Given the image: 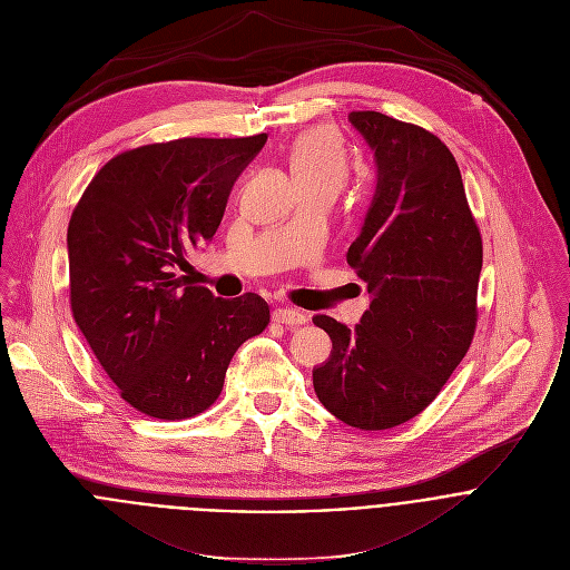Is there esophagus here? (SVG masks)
Here are the masks:
<instances>
[{"label": "esophagus", "instance_id": "obj_1", "mask_svg": "<svg viewBox=\"0 0 570 570\" xmlns=\"http://www.w3.org/2000/svg\"><path fill=\"white\" fill-rule=\"evenodd\" d=\"M274 321L285 323V325H301L307 321V316L294 307H278V309H274Z\"/></svg>", "mask_w": 570, "mask_h": 570}]
</instances>
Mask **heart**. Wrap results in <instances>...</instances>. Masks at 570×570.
<instances>
[{"label":"heart","mask_w":570,"mask_h":570,"mask_svg":"<svg viewBox=\"0 0 570 570\" xmlns=\"http://www.w3.org/2000/svg\"><path fill=\"white\" fill-rule=\"evenodd\" d=\"M289 168L298 186H325L338 190L348 177V159L341 141L327 130H309L289 150Z\"/></svg>","instance_id":"1"}]
</instances>
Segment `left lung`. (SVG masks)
Returning <instances> with one entry per match:
<instances>
[{"mask_svg":"<svg viewBox=\"0 0 570 570\" xmlns=\"http://www.w3.org/2000/svg\"><path fill=\"white\" fill-rule=\"evenodd\" d=\"M348 121L377 168L348 249L371 305L353 330L312 318L332 338L312 382L334 417L380 431L424 411L470 351L483 243L459 164L438 137L380 111H353Z\"/></svg>","mask_w":570,"mask_h":570,"instance_id":"obj_1","label":"left lung"}]
</instances>
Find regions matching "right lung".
Returning <instances> with one entry per match:
<instances>
[{"label": "right lung", "instance_id": "obj_1", "mask_svg": "<svg viewBox=\"0 0 570 570\" xmlns=\"http://www.w3.org/2000/svg\"><path fill=\"white\" fill-rule=\"evenodd\" d=\"M267 135L177 139L109 159L67 229L71 312L137 411L184 420L222 393L236 351L269 323L258 294L217 298L175 276L210 243L240 173Z\"/></svg>", "mask_w": 570, "mask_h": 570}]
</instances>
